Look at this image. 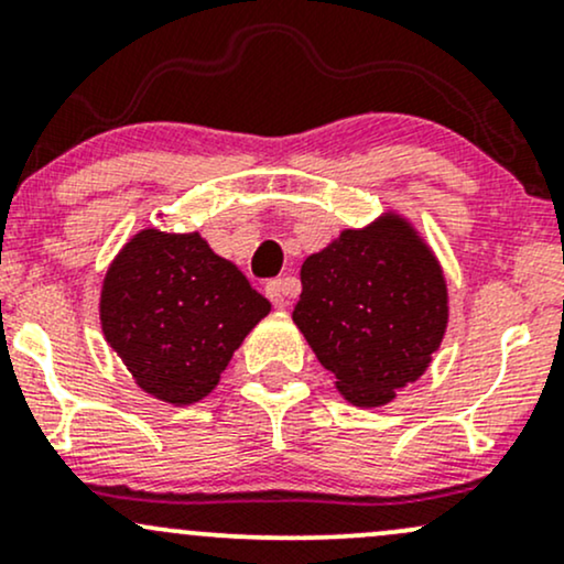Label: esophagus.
Here are the masks:
<instances>
[{
  "instance_id": "obj_1",
  "label": "esophagus",
  "mask_w": 564,
  "mask_h": 564,
  "mask_svg": "<svg viewBox=\"0 0 564 564\" xmlns=\"http://www.w3.org/2000/svg\"><path fill=\"white\" fill-rule=\"evenodd\" d=\"M294 291H296L294 278H273V281L264 286V294H268V300L273 302L278 310L289 307V300H291V294H294Z\"/></svg>"
}]
</instances>
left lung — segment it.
<instances>
[{
    "instance_id": "8db88e82",
    "label": "left lung",
    "mask_w": 564,
    "mask_h": 564,
    "mask_svg": "<svg viewBox=\"0 0 564 564\" xmlns=\"http://www.w3.org/2000/svg\"><path fill=\"white\" fill-rule=\"evenodd\" d=\"M300 278L291 318L347 403H392L430 368L448 328V283L403 215L341 230L302 262Z\"/></svg>"
}]
</instances>
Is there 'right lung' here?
Segmentation results:
<instances>
[{
	"mask_svg": "<svg viewBox=\"0 0 564 564\" xmlns=\"http://www.w3.org/2000/svg\"><path fill=\"white\" fill-rule=\"evenodd\" d=\"M270 313L200 232L142 228L108 264L102 336L142 392L172 405L204 400L246 334Z\"/></svg>",
	"mask_w": 564,
	"mask_h": 564,
	"instance_id": "add662e5",
	"label": "right lung"
}]
</instances>
